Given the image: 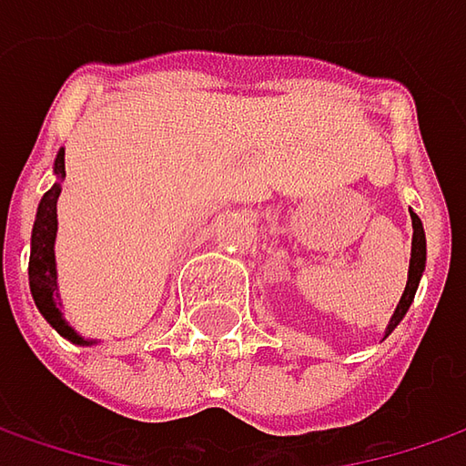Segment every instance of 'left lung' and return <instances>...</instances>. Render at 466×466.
<instances>
[{
  "mask_svg": "<svg viewBox=\"0 0 466 466\" xmlns=\"http://www.w3.org/2000/svg\"><path fill=\"white\" fill-rule=\"evenodd\" d=\"M412 258H410V279H407V287H404V294H401V299H399V305H396V313L391 315V323H389V331L386 336L394 331L396 326H399V320L407 315L410 310V305H412V299H415L417 292V284H420V276L425 271V232H422V221L417 218V213H412Z\"/></svg>",
  "mask_w": 466,
  "mask_h": 466,
  "instance_id": "left-lung-1",
  "label": "left lung"
}]
</instances>
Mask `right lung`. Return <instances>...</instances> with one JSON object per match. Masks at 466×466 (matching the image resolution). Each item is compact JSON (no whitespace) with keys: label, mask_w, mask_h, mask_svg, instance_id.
I'll return each instance as SVG.
<instances>
[{"label":"right lung","mask_w":466,"mask_h":466,"mask_svg":"<svg viewBox=\"0 0 466 466\" xmlns=\"http://www.w3.org/2000/svg\"><path fill=\"white\" fill-rule=\"evenodd\" d=\"M54 174L65 177V151L56 153ZM59 182L44 193L35 213L31 237V263H28V279H31V292L35 299V308L49 320L51 326L70 339L75 344H83V339L72 331L59 313V292H56V263H54V237H56V198H59ZM88 344V341H86Z\"/></svg>","instance_id":"add662e5"}]
</instances>
